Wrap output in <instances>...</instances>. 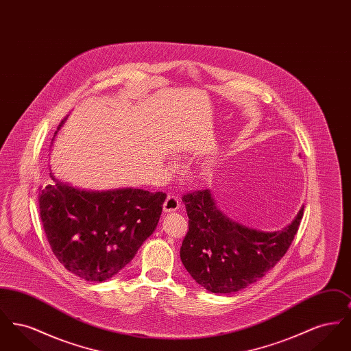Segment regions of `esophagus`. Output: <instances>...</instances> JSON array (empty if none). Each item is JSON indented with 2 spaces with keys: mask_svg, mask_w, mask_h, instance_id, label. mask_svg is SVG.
I'll return each instance as SVG.
<instances>
[{
  "mask_svg": "<svg viewBox=\"0 0 351 351\" xmlns=\"http://www.w3.org/2000/svg\"><path fill=\"white\" fill-rule=\"evenodd\" d=\"M179 208H180V200H179V197H176V196H168L166 201H165V204H163V210H165L166 213L175 212V210H178Z\"/></svg>",
  "mask_w": 351,
  "mask_h": 351,
  "instance_id": "esophagus-1",
  "label": "esophagus"
}]
</instances>
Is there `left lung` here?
Listing matches in <instances>:
<instances>
[{
    "mask_svg": "<svg viewBox=\"0 0 351 351\" xmlns=\"http://www.w3.org/2000/svg\"><path fill=\"white\" fill-rule=\"evenodd\" d=\"M188 232L180 247L184 267L213 293H232L262 279L289 249L304 208L282 230L261 232L226 217L209 189L183 196Z\"/></svg>",
    "mask_w": 351,
    "mask_h": 351,
    "instance_id": "8db88e82",
    "label": "left lung"
}]
</instances>
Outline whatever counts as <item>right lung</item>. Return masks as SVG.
<instances>
[{
    "instance_id": "obj_1",
    "label": "right lung",
    "mask_w": 351,
    "mask_h": 351,
    "mask_svg": "<svg viewBox=\"0 0 351 351\" xmlns=\"http://www.w3.org/2000/svg\"><path fill=\"white\" fill-rule=\"evenodd\" d=\"M50 176L38 201L51 250L86 282L113 278L155 230L167 195L136 188L85 191Z\"/></svg>"
}]
</instances>
